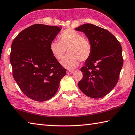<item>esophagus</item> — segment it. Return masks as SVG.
I'll use <instances>...</instances> for the list:
<instances>
[{
    "mask_svg": "<svg viewBox=\"0 0 135 135\" xmlns=\"http://www.w3.org/2000/svg\"><path fill=\"white\" fill-rule=\"evenodd\" d=\"M73 72H74V71H73V70H67V72H66V73H67L68 75L72 74Z\"/></svg>",
    "mask_w": 135,
    "mask_h": 135,
    "instance_id": "esophagus-1",
    "label": "esophagus"
}]
</instances>
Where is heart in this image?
<instances>
[{
	"label": "heart",
	"mask_w": 135,
	"mask_h": 135,
	"mask_svg": "<svg viewBox=\"0 0 135 135\" xmlns=\"http://www.w3.org/2000/svg\"><path fill=\"white\" fill-rule=\"evenodd\" d=\"M59 41H51L49 49L54 58L60 60L63 57L67 50L68 54L61 64L68 69H74L79 65V61L86 60L92 53V46L86 37L72 29H67L59 37Z\"/></svg>",
	"instance_id": "b5f03b06"
}]
</instances>
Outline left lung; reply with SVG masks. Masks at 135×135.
Returning a JSON list of instances; mask_svg holds the SVG:
<instances>
[{"label": "left lung", "instance_id": "8db88e82", "mask_svg": "<svg viewBox=\"0 0 135 135\" xmlns=\"http://www.w3.org/2000/svg\"><path fill=\"white\" fill-rule=\"evenodd\" d=\"M84 32L92 46V53L81 71L78 86L86 95L100 98L116 85L123 64L121 44L108 30L91 23L75 28Z\"/></svg>", "mask_w": 135, "mask_h": 135}]
</instances>
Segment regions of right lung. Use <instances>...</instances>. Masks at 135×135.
Wrapping results in <instances>:
<instances>
[{
  "label": "right lung",
  "mask_w": 135,
  "mask_h": 135,
  "mask_svg": "<svg viewBox=\"0 0 135 135\" xmlns=\"http://www.w3.org/2000/svg\"><path fill=\"white\" fill-rule=\"evenodd\" d=\"M61 28L34 24L22 31L12 43L10 62L21 90L32 100L42 102L55 95L66 70L49 49Z\"/></svg>",
  "instance_id": "obj_1"
}]
</instances>
